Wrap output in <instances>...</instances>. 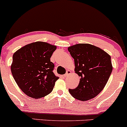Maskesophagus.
Returning <instances> with one entry per match:
<instances>
[{
  "mask_svg": "<svg viewBox=\"0 0 127 127\" xmlns=\"http://www.w3.org/2000/svg\"><path fill=\"white\" fill-rule=\"evenodd\" d=\"M70 73H71V71L70 70H67L66 72V73H65V75H64V78H66V77L68 76V75H69Z\"/></svg>",
  "mask_w": 127,
  "mask_h": 127,
  "instance_id": "obj_1",
  "label": "esophagus"
}]
</instances>
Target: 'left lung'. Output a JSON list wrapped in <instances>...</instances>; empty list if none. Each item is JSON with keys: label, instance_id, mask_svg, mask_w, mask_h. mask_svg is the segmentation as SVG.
<instances>
[{"label": "left lung", "instance_id": "left-lung-1", "mask_svg": "<svg viewBox=\"0 0 127 127\" xmlns=\"http://www.w3.org/2000/svg\"><path fill=\"white\" fill-rule=\"evenodd\" d=\"M75 61L76 73L81 77L70 94L81 101L90 100L101 92L112 72L111 57L100 48L87 43H79L68 48Z\"/></svg>", "mask_w": 127, "mask_h": 127}]
</instances>
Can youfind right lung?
Returning <instances> with one entry per match:
<instances>
[{
	"instance_id": "add662e5",
	"label": "right lung",
	"mask_w": 127,
	"mask_h": 127,
	"mask_svg": "<svg viewBox=\"0 0 127 127\" xmlns=\"http://www.w3.org/2000/svg\"><path fill=\"white\" fill-rule=\"evenodd\" d=\"M56 46L36 42L18 49L13 55L11 69L20 88L34 98L45 97L53 90L59 77L54 73L50 58Z\"/></svg>"
}]
</instances>
